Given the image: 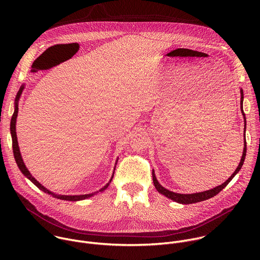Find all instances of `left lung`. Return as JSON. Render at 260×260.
Returning a JSON list of instances; mask_svg holds the SVG:
<instances>
[{"label":"left lung","mask_w":260,"mask_h":260,"mask_svg":"<svg viewBox=\"0 0 260 260\" xmlns=\"http://www.w3.org/2000/svg\"><path fill=\"white\" fill-rule=\"evenodd\" d=\"M243 100H244V92H243V89H241V105H242V108H241V111H242V114L244 116V120H245V129H246V117H245V113L243 111ZM245 133V132H244ZM245 135V134H244ZM245 137V136H244ZM244 151H243V155H242V158H241V161L238 166V168L236 169V171L234 172V174L229 178V180H226L223 184L219 185V186L213 188V189H210V190H207V191H203V192H199V193H192V194H181V193H176V192H173V191H170L168 189H166L165 187H162L161 185L158 183L156 177H155V174H154V171H152V178H153V183H154V186L155 188L157 189V191L161 194H164L165 197H167L168 199H171L172 201L174 202H177V203H180V204H184V205H188V204H194V203H199V202H203V201H206V200H209L213 197H215L216 194H218L222 189H223L226 185L233 180V178L239 173V171L241 170L243 164H244V160H245V157H246V151H247V143H246V138L244 139Z\"/></svg>","instance_id":"1"}]
</instances>
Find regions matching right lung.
Segmentation results:
<instances>
[{"label":"right lung","instance_id":"1","mask_svg":"<svg viewBox=\"0 0 260 260\" xmlns=\"http://www.w3.org/2000/svg\"><path fill=\"white\" fill-rule=\"evenodd\" d=\"M24 88V85H21L18 92H17V95H16V99H15V110H14V113L12 115V119H11V123H10V131H11V136H12V147H13V154H14V158L16 160V164L19 168V170L21 171V173L26 177L28 178L37 187H38L39 189H41L42 191H44L45 193H48V194H51L53 196L54 198L56 199H59V200H63V201H71V202H76V201H82V200H85V199H88L92 196H94L96 192L99 191H104L108 186L109 184L111 183V181H112V178L110 179V181L105 185V186L103 188H101L99 191L96 192H92V193H89V194H81V196H60V194H54L52 193L51 191H49L47 188H45L42 184H40L38 181H37L31 175L30 173L28 172V170L26 169L22 158H21V154H20V151H19V147H18V142H17V137H16V129H15V124H16V118H17V113H18V100L20 98V94L22 93V90ZM115 170V169H114Z\"/></svg>","mask_w":260,"mask_h":260}]
</instances>
